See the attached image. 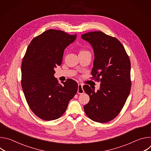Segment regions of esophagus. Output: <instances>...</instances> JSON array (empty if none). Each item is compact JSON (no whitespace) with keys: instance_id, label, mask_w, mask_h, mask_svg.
Instances as JSON below:
<instances>
[{"instance_id":"esophagus-1","label":"esophagus","mask_w":151,"mask_h":151,"mask_svg":"<svg viewBox=\"0 0 151 151\" xmlns=\"http://www.w3.org/2000/svg\"><path fill=\"white\" fill-rule=\"evenodd\" d=\"M82 87H83V86L82 84H81V83L78 84V94H81L84 93V91H83Z\"/></svg>"}]
</instances>
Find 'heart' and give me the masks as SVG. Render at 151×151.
<instances>
[{
  "instance_id": "heart-1",
  "label": "heart",
  "mask_w": 151,
  "mask_h": 151,
  "mask_svg": "<svg viewBox=\"0 0 151 151\" xmlns=\"http://www.w3.org/2000/svg\"><path fill=\"white\" fill-rule=\"evenodd\" d=\"M85 51H83V50H82V51H80V52H85Z\"/></svg>"
}]
</instances>
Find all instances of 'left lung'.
I'll return each instance as SVG.
<instances>
[{
  "label": "left lung",
  "instance_id": "8db88e82",
  "mask_svg": "<svg viewBox=\"0 0 151 151\" xmlns=\"http://www.w3.org/2000/svg\"><path fill=\"white\" fill-rule=\"evenodd\" d=\"M81 37L93 48L95 59L91 78L101 83L97 92L88 85L83 87L90 96L83 109L91 120L107 122L119 114L130 94V60L122 44L115 37L96 31L83 34Z\"/></svg>",
  "mask_w": 151,
  "mask_h": 151
}]
</instances>
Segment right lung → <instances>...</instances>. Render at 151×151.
<instances>
[{
	"label": "right lung",
	"mask_w": 151,
	"mask_h": 151,
	"mask_svg": "<svg viewBox=\"0 0 151 151\" xmlns=\"http://www.w3.org/2000/svg\"><path fill=\"white\" fill-rule=\"evenodd\" d=\"M76 38L62 30L50 29L34 37L21 64V86L32 111L39 118L52 121L65 112L78 91L73 79L58 83L54 68L61 64L64 50Z\"/></svg>",
	"instance_id": "1"
}]
</instances>
